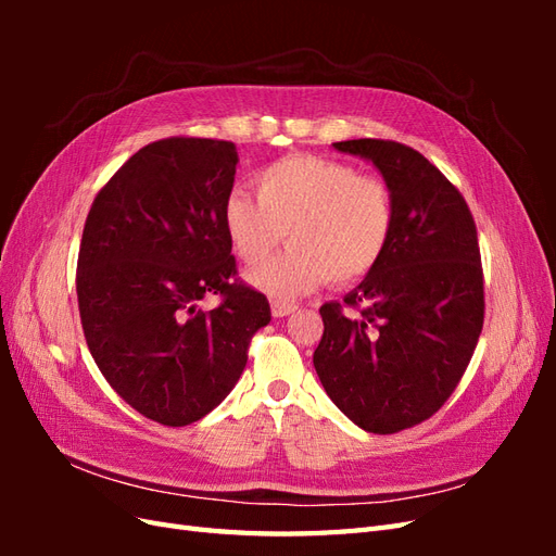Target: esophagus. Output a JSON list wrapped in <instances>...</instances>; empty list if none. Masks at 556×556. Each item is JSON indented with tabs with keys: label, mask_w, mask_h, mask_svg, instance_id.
<instances>
[{
	"label": "esophagus",
	"mask_w": 556,
	"mask_h": 556,
	"mask_svg": "<svg viewBox=\"0 0 556 556\" xmlns=\"http://www.w3.org/2000/svg\"><path fill=\"white\" fill-rule=\"evenodd\" d=\"M296 311V304H288V301H271V315L274 317H288Z\"/></svg>",
	"instance_id": "1"
}]
</instances>
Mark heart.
Returning a JSON list of instances; mask_svg holds the SVG:
<instances>
[{
    "label": "heart",
    "instance_id": "obj_1",
    "mask_svg": "<svg viewBox=\"0 0 556 556\" xmlns=\"http://www.w3.org/2000/svg\"><path fill=\"white\" fill-rule=\"evenodd\" d=\"M257 199L227 194L223 225L245 264L271 255L288 231L290 248L245 276L252 288L290 301L325 278L345 285L364 278L384 255L394 231L390 185L313 155L274 162L255 178Z\"/></svg>",
    "mask_w": 556,
    "mask_h": 556
}]
</instances>
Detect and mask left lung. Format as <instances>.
I'll return each mask as SVG.
<instances>
[{
  "label": "left lung",
  "instance_id": "1",
  "mask_svg": "<svg viewBox=\"0 0 556 556\" xmlns=\"http://www.w3.org/2000/svg\"><path fill=\"white\" fill-rule=\"evenodd\" d=\"M371 162L394 197L384 255L345 304L319 308L313 364L339 410L359 429L394 433L439 410L459 384L484 319L473 215L459 190L417 150L380 139L333 143Z\"/></svg>",
  "mask_w": 556,
  "mask_h": 556
}]
</instances>
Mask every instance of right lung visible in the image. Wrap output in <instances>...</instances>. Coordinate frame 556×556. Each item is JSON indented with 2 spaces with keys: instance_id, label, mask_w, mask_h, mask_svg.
<instances>
[{
  "instance_id": "right-lung-1",
  "label": "right lung",
  "mask_w": 556,
  "mask_h": 556,
  "mask_svg": "<svg viewBox=\"0 0 556 556\" xmlns=\"http://www.w3.org/2000/svg\"><path fill=\"white\" fill-rule=\"evenodd\" d=\"M231 141L162 139L97 194L78 252V311L92 359L134 410L166 427L208 415L233 390L248 341L271 323L264 294L231 282L223 225ZM220 293L204 314L198 301Z\"/></svg>"
}]
</instances>
